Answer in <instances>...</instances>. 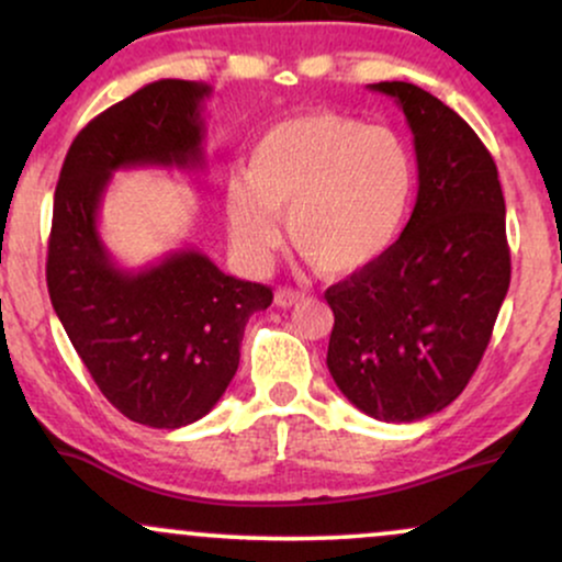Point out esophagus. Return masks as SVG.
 I'll list each match as a JSON object with an SVG mask.
<instances>
[{
    "instance_id": "esophagus-1",
    "label": "esophagus",
    "mask_w": 562,
    "mask_h": 562,
    "mask_svg": "<svg viewBox=\"0 0 562 562\" xmlns=\"http://www.w3.org/2000/svg\"><path fill=\"white\" fill-rule=\"evenodd\" d=\"M303 299L301 290H293V288H277L274 290V303L277 306L288 308V306H295Z\"/></svg>"
}]
</instances>
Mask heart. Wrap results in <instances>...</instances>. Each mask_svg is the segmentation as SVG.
I'll return each instance as SVG.
<instances>
[{"label": "heart", "mask_w": 562, "mask_h": 562, "mask_svg": "<svg viewBox=\"0 0 562 562\" xmlns=\"http://www.w3.org/2000/svg\"><path fill=\"white\" fill-rule=\"evenodd\" d=\"M415 192V160L391 128L338 113H308L263 132L245 182L224 192L232 243L263 261L285 216L295 254L322 274H348L389 250Z\"/></svg>", "instance_id": "heart-1"}]
</instances>
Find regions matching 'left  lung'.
Returning a JSON list of instances; mask_svg holds the SVG:
<instances>
[{
    "instance_id": "8db88e82",
    "label": "left lung",
    "mask_w": 562,
    "mask_h": 562,
    "mask_svg": "<svg viewBox=\"0 0 562 562\" xmlns=\"http://www.w3.org/2000/svg\"><path fill=\"white\" fill-rule=\"evenodd\" d=\"M396 100L415 134L417 203L398 240L325 299L327 370L383 423H415L465 391L509 288L505 195L486 145L438 97L406 81Z\"/></svg>"
}]
</instances>
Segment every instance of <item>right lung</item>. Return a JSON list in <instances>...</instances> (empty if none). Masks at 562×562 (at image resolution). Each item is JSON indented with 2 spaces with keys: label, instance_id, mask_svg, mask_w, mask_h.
<instances>
[{
  "label": "right lung",
  "instance_id": "1",
  "mask_svg": "<svg viewBox=\"0 0 562 562\" xmlns=\"http://www.w3.org/2000/svg\"><path fill=\"white\" fill-rule=\"evenodd\" d=\"M211 87L160 79L89 121L55 190L47 288L83 367L128 420L182 428L214 409L240 364L250 314L272 288L224 274L200 250L153 267H119L97 232L113 171L203 166V100Z\"/></svg>",
  "mask_w": 562,
  "mask_h": 562
}]
</instances>
